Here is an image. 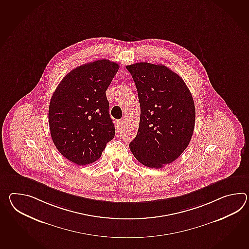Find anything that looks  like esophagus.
<instances>
[{"instance_id": "1", "label": "esophagus", "mask_w": 249, "mask_h": 249, "mask_svg": "<svg viewBox=\"0 0 249 249\" xmlns=\"http://www.w3.org/2000/svg\"><path fill=\"white\" fill-rule=\"evenodd\" d=\"M119 127L120 128H123V127H125V121L124 120H121L120 122H119Z\"/></svg>"}]
</instances>
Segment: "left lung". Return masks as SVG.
Masks as SVG:
<instances>
[{
  "mask_svg": "<svg viewBox=\"0 0 249 249\" xmlns=\"http://www.w3.org/2000/svg\"><path fill=\"white\" fill-rule=\"evenodd\" d=\"M126 68L140 104L138 134L129 148L143 165L159 169L188 147L196 121L193 97L182 78L164 65L137 62Z\"/></svg>",
  "mask_w": 249,
  "mask_h": 249,
  "instance_id": "obj_1",
  "label": "left lung"
}]
</instances>
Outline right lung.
<instances>
[{
  "mask_svg": "<svg viewBox=\"0 0 249 249\" xmlns=\"http://www.w3.org/2000/svg\"><path fill=\"white\" fill-rule=\"evenodd\" d=\"M119 68L104 59L77 67L62 78L51 98L52 139L61 155L77 165L98 160L115 136L105 91Z\"/></svg>",
  "mask_w": 249,
  "mask_h": 249,
  "instance_id": "1",
  "label": "right lung"
}]
</instances>
